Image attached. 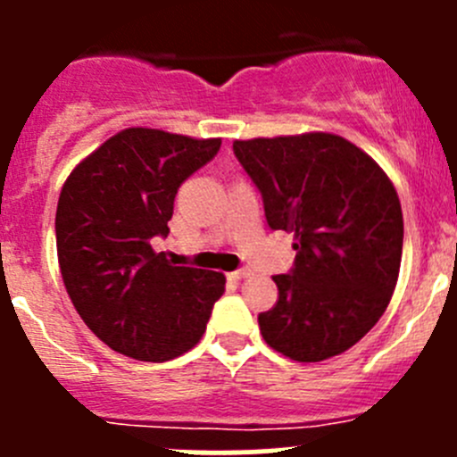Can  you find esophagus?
<instances>
[{"label": "esophagus", "instance_id": "1", "mask_svg": "<svg viewBox=\"0 0 457 457\" xmlns=\"http://www.w3.org/2000/svg\"><path fill=\"white\" fill-rule=\"evenodd\" d=\"M252 271L250 270H245V267H243V270H237V271H232V274H229V278H234V280H243V278H247V276H250Z\"/></svg>", "mask_w": 457, "mask_h": 457}]
</instances>
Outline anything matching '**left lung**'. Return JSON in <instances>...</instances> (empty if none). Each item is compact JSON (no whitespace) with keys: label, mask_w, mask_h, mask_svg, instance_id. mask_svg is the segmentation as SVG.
I'll use <instances>...</instances> for the list:
<instances>
[{"label":"left lung","mask_w":457,"mask_h":457,"mask_svg":"<svg viewBox=\"0 0 457 457\" xmlns=\"http://www.w3.org/2000/svg\"><path fill=\"white\" fill-rule=\"evenodd\" d=\"M271 229L294 234V267L258 314L271 349L298 362L347 352L380 320L403 258V210L386 174L343 137L234 141Z\"/></svg>","instance_id":"left-lung-1"}]
</instances>
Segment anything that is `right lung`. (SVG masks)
Wrapping results in <instances>:
<instances>
[{"label":"right lung","mask_w":457,"mask_h":457,"mask_svg":"<svg viewBox=\"0 0 457 457\" xmlns=\"http://www.w3.org/2000/svg\"><path fill=\"white\" fill-rule=\"evenodd\" d=\"M219 147L220 139L128 128L63 183L54 216L63 285L92 334L123 356H181L199 343L223 296V274L177 267L150 245L168 237L181 183Z\"/></svg>","instance_id":"add662e5"}]
</instances>
